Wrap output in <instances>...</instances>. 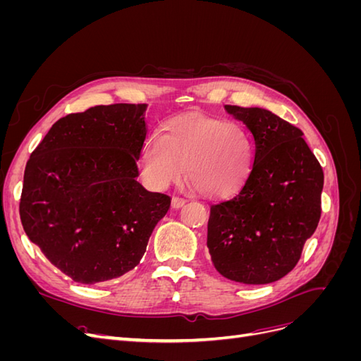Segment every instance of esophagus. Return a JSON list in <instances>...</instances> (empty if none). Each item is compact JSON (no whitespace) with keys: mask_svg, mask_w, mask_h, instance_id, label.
<instances>
[{"mask_svg":"<svg viewBox=\"0 0 361 361\" xmlns=\"http://www.w3.org/2000/svg\"><path fill=\"white\" fill-rule=\"evenodd\" d=\"M185 203H187V200L182 199V197H173L171 199V206L174 207V209H179V207H182Z\"/></svg>","mask_w":361,"mask_h":361,"instance_id":"34e87169","label":"esophagus"}]
</instances>
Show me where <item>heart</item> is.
I'll return each mask as SVG.
<instances>
[{
  "label": "heart",
  "mask_w": 361,
  "mask_h": 361,
  "mask_svg": "<svg viewBox=\"0 0 361 361\" xmlns=\"http://www.w3.org/2000/svg\"><path fill=\"white\" fill-rule=\"evenodd\" d=\"M255 145L238 123L200 113L176 116L150 133L140 154V171L154 190L182 178L203 197L224 199L241 190L253 169Z\"/></svg>",
  "instance_id": "b5f03b06"
}]
</instances>
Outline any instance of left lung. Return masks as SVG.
Listing matches in <instances>:
<instances>
[{"label":"left lung","mask_w":361,"mask_h":361,"mask_svg":"<svg viewBox=\"0 0 361 361\" xmlns=\"http://www.w3.org/2000/svg\"><path fill=\"white\" fill-rule=\"evenodd\" d=\"M226 110L251 130L256 152L244 187L211 206L207 248L226 279L267 285L295 268L318 227L324 171L297 126L264 108Z\"/></svg>","instance_id":"left-lung-1"}]
</instances>
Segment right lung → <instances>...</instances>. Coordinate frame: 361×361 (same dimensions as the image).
<instances>
[{
	"instance_id": "1",
	"label": "right lung",
	"mask_w": 361,
	"mask_h": 361,
	"mask_svg": "<svg viewBox=\"0 0 361 361\" xmlns=\"http://www.w3.org/2000/svg\"><path fill=\"white\" fill-rule=\"evenodd\" d=\"M146 104L92 106L57 120L32 150L19 215L54 267L82 285L134 269L170 209L137 182Z\"/></svg>"
}]
</instances>
